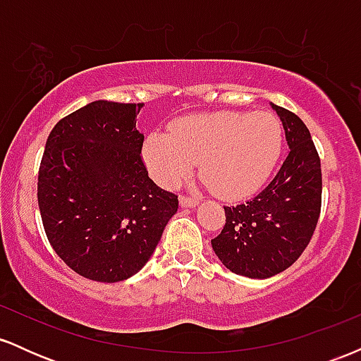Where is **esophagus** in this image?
<instances>
[{"instance_id": "1", "label": "esophagus", "mask_w": 361, "mask_h": 361, "mask_svg": "<svg viewBox=\"0 0 361 361\" xmlns=\"http://www.w3.org/2000/svg\"><path fill=\"white\" fill-rule=\"evenodd\" d=\"M180 205L181 207H197L198 205V198L193 197H180Z\"/></svg>"}]
</instances>
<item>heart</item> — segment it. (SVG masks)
<instances>
[{"mask_svg":"<svg viewBox=\"0 0 361 361\" xmlns=\"http://www.w3.org/2000/svg\"><path fill=\"white\" fill-rule=\"evenodd\" d=\"M283 144L280 120L268 111H212L173 123L144 140V163L159 185L173 188L200 164L202 180L221 198H243L263 186Z\"/></svg>","mask_w":361,"mask_h":361,"instance_id":"1","label":"heart"}]
</instances>
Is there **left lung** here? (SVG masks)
<instances>
[{"label": "left lung", "mask_w": 361, "mask_h": 361, "mask_svg": "<svg viewBox=\"0 0 361 361\" xmlns=\"http://www.w3.org/2000/svg\"><path fill=\"white\" fill-rule=\"evenodd\" d=\"M271 109L283 126L287 159L255 198L224 207L226 226L212 239L224 267L247 279H270L292 267L310 243L321 214V159L309 128L290 110L273 103Z\"/></svg>", "instance_id": "1"}]
</instances>
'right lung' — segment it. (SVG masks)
<instances>
[{
	"label": "right lung",
	"instance_id": "add662e5",
	"mask_svg": "<svg viewBox=\"0 0 361 361\" xmlns=\"http://www.w3.org/2000/svg\"><path fill=\"white\" fill-rule=\"evenodd\" d=\"M144 103L91 102L56 123L40 161L37 198L49 243L85 279L135 275L178 210L144 166Z\"/></svg>",
	"mask_w": 361,
	"mask_h": 361
}]
</instances>
